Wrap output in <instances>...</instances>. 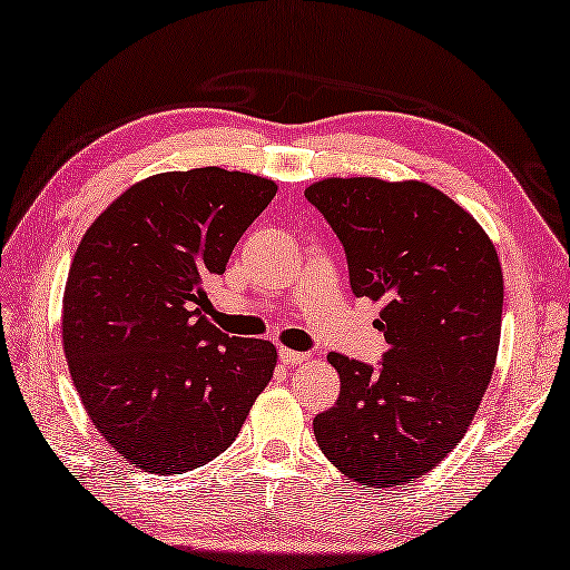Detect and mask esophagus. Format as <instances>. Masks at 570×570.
Segmentation results:
<instances>
[{
    "label": "esophagus",
    "mask_w": 570,
    "mask_h": 570,
    "mask_svg": "<svg viewBox=\"0 0 570 570\" xmlns=\"http://www.w3.org/2000/svg\"><path fill=\"white\" fill-rule=\"evenodd\" d=\"M278 360H282L284 365H301V362L308 360V355L306 353H296V350L282 347V350H278Z\"/></svg>",
    "instance_id": "esophagus-1"
}]
</instances>
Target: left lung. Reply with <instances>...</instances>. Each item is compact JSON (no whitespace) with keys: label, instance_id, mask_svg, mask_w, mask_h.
<instances>
[{"label":"left lung","instance_id":"1","mask_svg":"<svg viewBox=\"0 0 570 570\" xmlns=\"http://www.w3.org/2000/svg\"><path fill=\"white\" fill-rule=\"evenodd\" d=\"M304 193L343 242L353 294L382 301L374 325L390 345L377 370L328 355L341 396L313 433L350 480L404 485L453 451L488 392L502 333L498 249L423 180L333 176Z\"/></svg>","mask_w":570,"mask_h":570}]
</instances>
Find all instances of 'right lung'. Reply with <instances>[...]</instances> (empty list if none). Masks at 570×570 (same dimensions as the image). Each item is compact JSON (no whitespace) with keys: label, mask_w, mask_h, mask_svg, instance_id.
I'll return each mask as SVG.
<instances>
[{"label":"right lung","mask_w":570,"mask_h":570,"mask_svg":"<svg viewBox=\"0 0 570 570\" xmlns=\"http://www.w3.org/2000/svg\"><path fill=\"white\" fill-rule=\"evenodd\" d=\"M220 166L129 186L85 229L63 292V350L92 426L144 472L171 475L227 451L269 384L276 347L205 318V282L276 196Z\"/></svg>","instance_id":"1"}]
</instances>
